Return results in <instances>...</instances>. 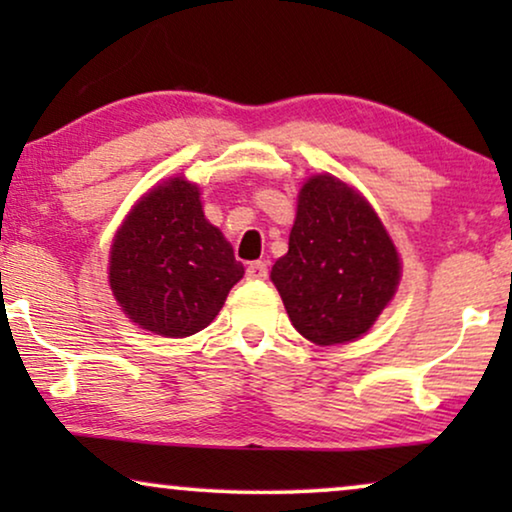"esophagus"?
Segmentation results:
<instances>
[{
	"label": "esophagus",
	"mask_w": 512,
	"mask_h": 512,
	"mask_svg": "<svg viewBox=\"0 0 512 512\" xmlns=\"http://www.w3.org/2000/svg\"><path fill=\"white\" fill-rule=\"evenodd\" d=\"M247 279L251 282H263V279H268V265L263 261H254L247 265Z\"/></svg>",
	"instance_id": "34e87169"
}]
</instances>
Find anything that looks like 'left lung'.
<instances>
[{
  "instance_id": "obj_1",
  "label": "left lung",
  "mask_w": 512,
  "mask_h": 512,
  "mask_svg": "<svg viewBox=\"0 0 512 512\" xmlns=\"http://www.w3.org/2000/svg\"><path fill=\"white\" fill-rule=\"evenodd\" d=\"M291 324L317 345L359 338L394 296L401 263L373 207L319 174L298 195L289 254L270 272Z\"/></svg>"
}]
</instances>
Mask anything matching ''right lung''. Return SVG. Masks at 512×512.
Instances as JSON below:
<instances>
[{
    "instance_id": "add662e5",
    "label": "right lung",
    "mask_w": 512,
    "mask_h": 512,
    "mask_svg": "<svg viewBox=\"0 0 512 512\" xmlns=\"http://www.w3.org/2000/svg\"><path fill=\"white\" fill-rule=\"evenodd\" d=\"M244 268L205 219L198 186L170 179L139 200L118 230L111 291L146 331L188 338L212 324Z\"/></svg>"
}]
</instances>
